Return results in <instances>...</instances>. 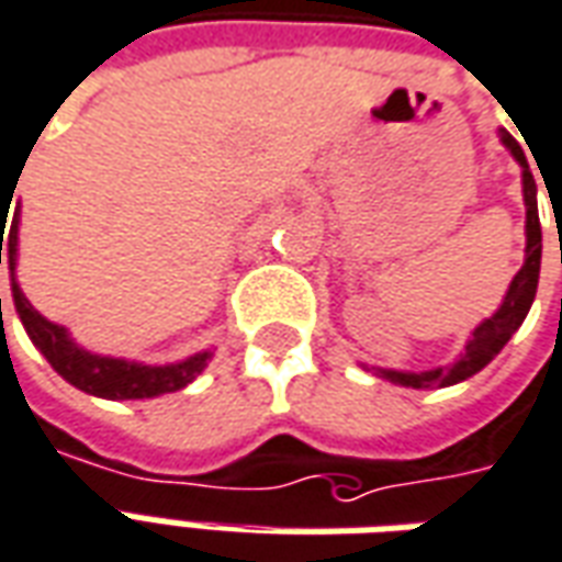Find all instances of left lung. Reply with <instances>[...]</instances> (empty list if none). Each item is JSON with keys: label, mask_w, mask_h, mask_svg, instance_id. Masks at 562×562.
<instances>
[{"label": "left lung", "mask_w": 562, "mask_h": 562, "mask_svg": "<svg viewBox=\"0 0 562 562\" xmlns=\"http://www.w3.org/2000/svg\"><path fill=\"white\" fill-rule=\"evenodd\" d=\"M502 145L512 151V158L520 164V182H524V206H527V255H524V268L514 273L508 292L502 297L499 310L484 319L469 337L465 349L459 352V359L453 364H438L429 371H395V368H371L374 374H380L390 383L398 386H411V390H445L453 383H462L472 374H477L481 368L493 362L502 352V347L512 340V335L524 325L529 307L536 301V289H539V270H541V225H539V200H536V179L529 172L527 155L524 145L514 139L508 131H499ZM368 368V364H364Z\"/></svg>", "instance_id": "obj_1"}]
</instances>
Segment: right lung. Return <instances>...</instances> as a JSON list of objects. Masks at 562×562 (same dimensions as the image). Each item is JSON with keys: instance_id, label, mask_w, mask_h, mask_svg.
Returning <instances> with one entry per match:
<instances>
[{"instance_id": "right-lung-1", "label": "right lung", "mask_w": 562, "mask_h": 562, "mask_svg": "<svg viewBox=\"0 0 562 562\" xmlns=\"http://www.w3.org/2000/svg\"><path fill=\"white\" fill-rule=\"evenodd\" d=\"M14 194V191H11ZM11 203L0 206V265L2 258L8 261V273H11V297H14V310L21 316L26 335L35 344V349L50 362V368L72 383L76 390L97 395V398H109V402H127V398H155L164 392L186 390L191 380L210 364L213 352L203 349L194 352L182 362L170 364H145L131 362V359H117V356H100L90 352L81 344L72 340V335L57 325V322L45 319L38 310L26 301V294L18 285V225H21V206L11 215V227L5 237V222ZM0 319H2V297H0Z\"/></svg>"}]
</instances>
